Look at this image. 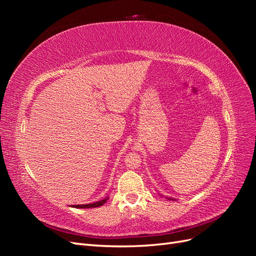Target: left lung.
<instances>
[{
    "instance_id": "left-lung-1",
    "label": "left lung",
    "mask_w": 256,
    "mask_h": 256,
    "mask_svg": "<svg viewBox=\"0 0 256 256\" xmlns=\"http://www.w3.org/2000/svg\"><path fill=\"white\" fill-rule=\"evenodd\" d=\"M170 200H171V198H170Z\"/></svg>"
}]
</instances>
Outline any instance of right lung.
I'll list each match as a JSON object with an SVG mask.
<instances>
[{
	"label": "right lung",
	"instance_id": "right-lung-1",
	"mask_svg": "<svg viewBox=\"0 0 256 256\" xmlns=\"http://www.w3.org/2000/svg\"><path fill=\"white\" fill-rule=\"evenodd\" d=\"M109 198H106L102 200H98V202H95L92 204H84V205H72V207L74 208H92V207H99V206H102Z\"/></svg>",
	"mask_w": 256,
	"mask_h": 256
}]
</instances>
